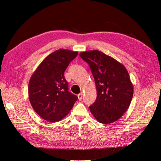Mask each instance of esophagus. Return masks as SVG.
Listing matches in <instances>:
<instances>
[{
  "instance_id": "34e87169",
  "label": "esophagus",
  "mask_w": 161,
  "mask_h": 161,
  "mask_svg": "<svg viewBox=\"0 0 161 161\" xmlns=\"http://www.w3.org/2000/svg\"><path fill=\"white\" fill-rule=\"evenodd\" d=\"M78 97L79 100H82V97H83V93H82V92H81V93L78 95Z\"/></svg>"
}]
</instances>
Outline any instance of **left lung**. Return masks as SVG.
Wrapping results in <instances>:
<instances>
[{
  "mask_svg": "<svg viewBox=\"0 0 161 161\" xmlns=\"http://www.w3.org/2000/svg\"><path fill=\"white\" fill-rule=\"evenodd\" d=\"M89 66L97 91L95 102L89 106L95 119L104 124L116 121L127 110L133 86L125 67L98 50L80 53Z\"/></svg>",
  "mask_w": 161,
  "mask_h": 161,
  "instance_id": "left-lung-1",
  "label": "left lung"
}]
</instances>
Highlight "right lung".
<instances>
[{
	"label": "right lung",
	"instance_id": "obj_1",
	"mask_svg": "<svg viewBox=\"0 0 161 161\" xmlns=\"http://www.w3.org/2000/svg\"><path fill=\"white\" fill-rule=\"evenodd\" d=\"M78 52L58 49L46 57L29 83V100L35 111L50 122L61 121L71 110L78 97L69 91L64 72Z\"/></svg>",
	"mask_w": 161,
	"mask_h": 161
}]
</instances>
